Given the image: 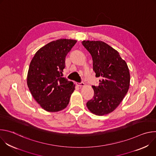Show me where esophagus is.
Listing matches in <instances>:
<instances>
[{
    "label": "esophagus",
    "instance_id": "1",
    "mask_svg": "<svg viewBox=\"0 0 156 156\" xmlns=\"http://www.w3.org/2000/svg\"><path fill=\"white\" fill-rule=\"evenodd\" d=\"M76 84L80 87H81V86H83L84 85V83L81 82V83H76Z\"/></svg>",
    "mask_w": 156,
    "mask_h": 156
}]
</instances>
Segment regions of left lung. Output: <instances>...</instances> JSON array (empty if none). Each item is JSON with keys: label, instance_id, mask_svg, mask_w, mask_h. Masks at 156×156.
Returning <instances> with one entry per match:
<instances>
[{"label": "left lung", "instance_id": "obj_1", "mask_svg": "<svg viewBox=\"0 0 156 156\" xmlns=\"http://www.w3.org/2000/svg\"><path fill=\"white\" fill-rule=\"evenodd\" d=\"M81 43L92 56L96 76L101 77L99 85L92 86L94 96L86 106L97 115L108 114L118 107L128 91L130 75L127 64L116 50L102 41Z\"/></svg>", "mask_w": 156, "mask_h": 156}]
</instances>
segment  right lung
Masks as SVG:
<instances>
[{
  "instance_id": "right-lung-1",
  "label": "right lung",
  "mask_w": 156,
  "mask_h": 156,
  "mask_svg": "<svg viewBox=\"0 0 156 156\" xmlns=\"http://www.w3.org/2000/svg\"><path fill=\"white\" fill-rule=\"evenodd\" d=\"M77 41L60 39L37 51L30 63L27 84L36 101L48 112L64 109L75 90L73 83L62 76L65 57Z\"/></svg>"
}]
</instances>
